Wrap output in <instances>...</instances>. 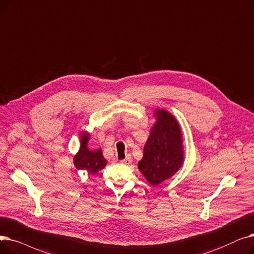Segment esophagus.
Wrapping results in <instances>:
<instances>
[{
	"mask_svg": "<svg viewBox=\"0 0 254 254\" xmlns=\"http://www.w3.org/2000/svg\"><path fill=\"white\" fill-rule=\"evenodd\" d=\"M120 162H121V163H122V164H127V165H128V164H130V163L132 162V158H131V156H127L125 159H123V160H121Z\"/></svg>",
	"mask_w": 254,
	"mask_h": 254,
	"instance_id": "obj_1",
	"label": "esophagus"
}]
</instances>
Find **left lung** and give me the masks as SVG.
Segmentation results:
<instances>
[{
    "label": "left lung",
    "mask_w": 254,
    "mask_h": 254,
    "mask_svg": "<svg viewBox=\"0 0 254 254\" xmlns=\"http://www.w3.org/2000/svg\"><path fill=\"white\" fill-rule=\"evenodd\" d=\"M155 123L144 143L137 166L151 185L171 179L184 163L183 134L177 119L163 108H155Z\"/></svg>",
    "instance_id": "left-lung-1"
}]
</instances>
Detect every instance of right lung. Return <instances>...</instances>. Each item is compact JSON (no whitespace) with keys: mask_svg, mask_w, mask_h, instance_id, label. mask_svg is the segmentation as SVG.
<instances>
[{"mask_svg":"<svg viewBox=\"0 0 254 254\" xmlns=\"http://www.w3.org/2000/svg\"><path fill=\"white\" fill-rule=\"evenodd\" d=\"M90 138L91 134L88 131L79 132V150L74 155L73 163L77 170L87 171L88 174L94 175L103 170L107 160L103 157L101 148L90 150L88 147Z\"/></svg>","mask_w":254,"mask_h":254,"instance_id":"1","label":"right lung"}]
</instances>
